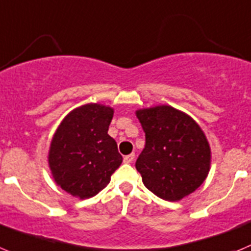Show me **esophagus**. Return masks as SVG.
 <instances>
[{
    "mask_svg": "<svg viewBox=\"0 0 251 251\" xmlns=\"http://www.w3.org/2000/svg\"><path fill=\"white\" fill-rule=\"evenodd\" d=\"M135 160V153H130V155H126L125 157H124V161L126 162V164H130V162H132Z\"/></svg>",
    "mask_w": 251,
    "mask_h": 251,
    "instance_id": "1",
    "label": "esophagus"
}]
</instances>
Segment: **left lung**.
Instances as JSON below:
<instances>
[{"label": "left lung", "mask_w": 251, "mask_h": 251, "mask_svg": "<svg viewBox=\"0 0 251 251\" xmlns=\"http://www.w3.org/2000/svg\"><path fill=\"white\" fill-rule=\"evenodd\" d=\"M145 148L136 160L144 185L159 198L177 201L206 179L210 146L200 126L171 106L136 111Z\"/></svg>", "instance_id": "8db88e82"}]
</instances>
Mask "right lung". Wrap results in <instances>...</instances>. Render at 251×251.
<instances>
[{
  "label": "right lung",
  "mask_w": 251,
  "mask_h": 251,
  "mask_svg": "<svg viewBox=\"0 0 251 251\" xmlns=\"http://www.w3.org/2000/svg\"><path fill=\"white\" fill-rule=\"evenodd\" d=\"M112 116L111 107L87 103L70 112L58 126L49 164L57 185L72 196L96 195L123 162L116 141L107 134Z\"/></svg>",
  "instance_id": "add662e5"
}]
</instances>
